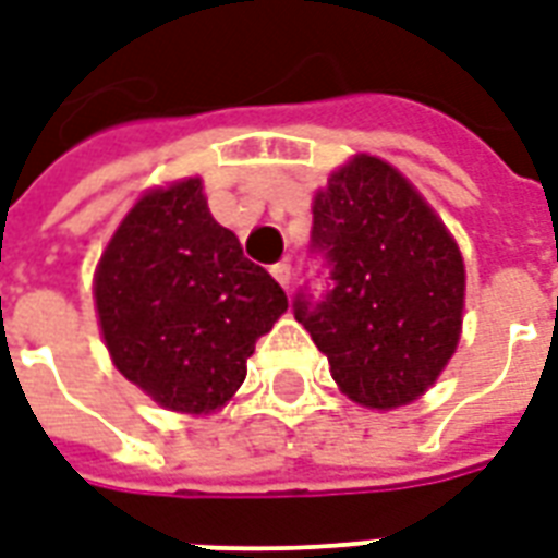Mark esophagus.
<instances>
[{"label":"esophagus","mask_w":558,"mask_h":558,"mask_svg":"<svg viewBox=\"0 0 558 558\" xmlns=\"http://www.w3.org/2000/svg\"><path fill=\"white\" fill-rule=\"evenodd\" d=\"M270 274H274V279L282 284V288H288V284H291V264L288 262L274 264V267H270Z\"/></svg>","instance_id":"34e87169"}]
</instances>
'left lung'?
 <instances>
[{
  "mask_svg": "<svg viewBox=\"0 0 558 558\" xmlns=\"http://www.w3.org/2000/svg\"><path fill=\"white\" fill-rule=\"evenodd\" d=\"M308 282L294 318L327 353L332 380L363 408H401L428 389L458 348L463 258L425 198L389 166L360 154L312 207Z\"/></svg>",
  "mask_w": 558,
  "mask_h": 558,
  "instance_id": "1",
  "label": "left lung"
}]
</instances>
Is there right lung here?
<instances>
[{"instance_id": "obj_1", "label": "right lung", "mask_w": 558, "mask_h": 558, "mask_svg": "<svg viewBox=\"0 0 558 558\" xmlns=\"http://www.w3.org/2000/svg\"><path fill=\"white\" fill-rule=\"evenodd\" d=\"M95 300L118 372L181 413L222 408L288 308L282 284L210 217L198 178L142 195L100 258Z\"/></svg>"}]
</instances>
